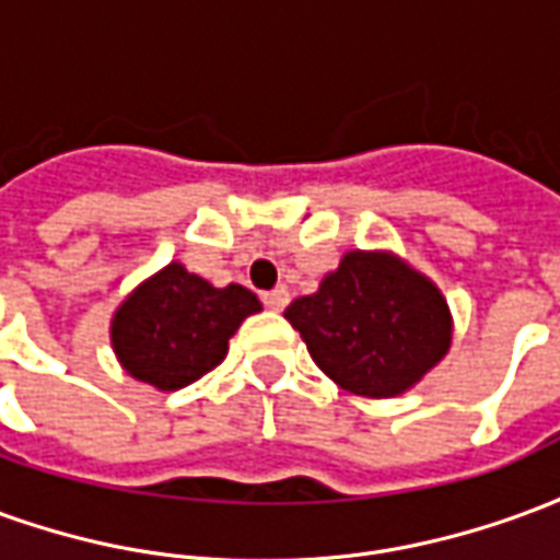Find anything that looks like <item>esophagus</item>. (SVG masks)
Wrapping results in <instances>:
<instances>
[{
	"instance_id": "34e87169",
	"label": "esophagus",
	"mask_w": 560,
	"mask_h": 560,
	"mask_svg": "<svg viewBox=\"0 0 560 560\" xmlns=\"http://www.w3.org/2000/svg\"><path fill=\"white\" fill-rule=\"evenodd\" d=\"M288 303H291V293L284 291V288L264 293V305H267V308H272V312H284V305Z\"/></svg>"
}]
</instances>
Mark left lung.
I'll list each match as a JSON object with an SVG mask.
<instances>
[{
	"instance_id": "obj_1",
	"label": "left lung",
	"mask_w": 560,
	"mask_h": 560,
	"mask_svg": "<svg viewBox=\"0 0 560 560\" xmlns=\"http://www.w3.org/2000/svg\"><path fill=\"white\" fill-rule=\"evenodd\" d=\"M317 369L341 389L393 399L441 363L453 315L441 288L393 252H348L315 293L284 308Z\"/></svg>"
}]
</instances>
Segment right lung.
I'll list each match as a JSON object with an SVG mask.
<instances>
[{
	"label": "right lung",
	"instance_id": "obj_1",
	"mask_svg": "<svg viewBox=\"0 0 560 560\" xmlns=\"http://www.w3.org/2000/svg\"><path fill=\"white\" fill-rule=\"evenodd\" d=\"M264 305L243 284L215 288L171 260L116 305L110 345L135 381L173 393L212 372L245 317Z\"/></svg>",
	"mask_w": 560,
	"mask_h": 560
}]
</instances>
